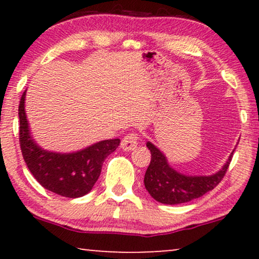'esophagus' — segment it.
<instances>
[{
    "instance_id": "1",
    "label": "esophagus",
    "mask_w": 259,
    "mask_h": 259,
    "mask_svg": "<svg viewBox=\"0 0 259 259\" xmlns=\"http://www.w3.org/2000/svg\"><path fill=\"white\" fill-rule=\"evenodd\" d=\"M138 143H139V137H138L137 133H130L127 136L123 137V139L121 140V148L123 151H133L136 150L138 146Z\"/></svg>"
}]
</instances>
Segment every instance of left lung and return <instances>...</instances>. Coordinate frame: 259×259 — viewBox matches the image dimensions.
<instances>
[{
    "label": "left lung",
    "mask_w": 259,
    "mask_h": 259,
    "mask_svg": "<svg viewBox=\"0 0 259 259\" xmlns=\"http://www.w3.org/2000/svg\"><path fill=\"white\" fill-rule=\"evenodd\" d=\"M146 146L151 151V162L145 173V187L153 199L167 205L187 203L213 190L225 176L235 152H231L219 171L210 176H191L173 168L166 155L151 141Z\"/></svg>",
    "instance_id": "8db88e82"
}]
</instances>
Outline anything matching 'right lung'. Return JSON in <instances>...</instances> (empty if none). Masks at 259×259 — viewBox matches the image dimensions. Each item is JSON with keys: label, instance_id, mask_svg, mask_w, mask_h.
Masks as SVG:
<instances>
[{"label": "right lung", "instance_id": "right-lung-1", "mask_svg": "<svg viewBox=\"0 0 259 259\" xmlns=\"http://www.w3.org/2000/svg\"><path fill=\"white\" fill-rule=\"evenodd\" d=\"M23 92L19 106L20 145L24 161L34 178L46 190L67 198L90 193L99 177L102 164L120 144V139L101 140L75 152L48 151L42 148L31 134L26 113Z\"/></svg>", "mask_w": 259, "mask_h": 259}]
</instances>
